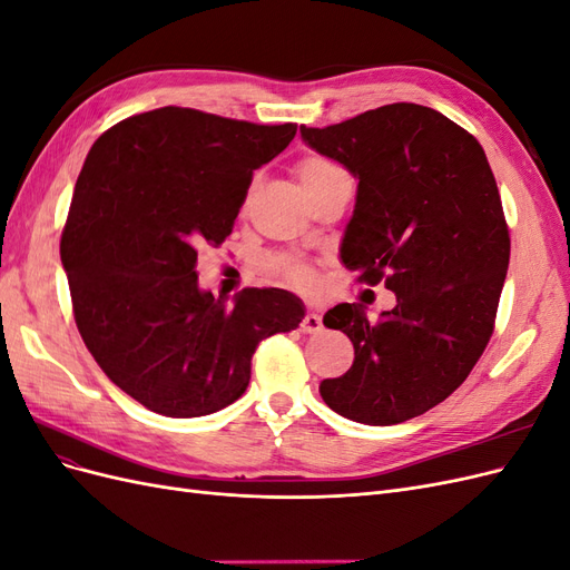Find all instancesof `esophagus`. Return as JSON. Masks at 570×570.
Here are the masks:
<instances>
[{
  "label": "esophagus",
  "mask_w": 570,
  "mask_h": 570,
  "mask_svg": "<svg viewBox=\"0 0 570 570\" xmlns=\"http://www.w3.org/2000/svg\"><path fill=\"white\" fill-rule=\"evenodd\" d=\"M323 327V318L316 312H306V316L302 318V333H318Z\"/></svg>",
  "instance_id": "esophagus-1"
}]
</instances>
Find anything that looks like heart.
Segmentation results:
<instances>
[{
    "label": "heart",
    "mask_w": 570,
    "mask_h": 570,
    "mask_svg": "<svg viewBox=\"0 0 570 570\" xmlns=\"http://www.w3.org/2000/svg\"><path fill=\"white\" fill-rule=\"evenodd\" d=\"M337 170L340 168L333 161H327L323 157H308L297 166V176H299V183H302L304 193H306V189L316 187L321 180L337 174ZM283 271L289 278V283H295L297 287H312L314 285V271L308 268L304 262H299V258H285Z\"/></svg>",
    "instance_id": "b5f03b06"
}]
</instances>
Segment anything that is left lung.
Instances as JSON below:
<instances>
[{"label": "left lung", "instance_id": "1", "mask_svg": "<svg viewBox=\"0 0 570 570\" xmlns=\"http://www.w3.org/2000/svg\"><path fill=\"white\" fill-rule=\"evenodd\" d=\"M299 135L358 180L342 264L396 297L377 321L361 304L323 316L352 340L354 364L318 392L356 423L416 419L469 377L492 335L511 243L485 151L454 120L409 101Z\"/></svg>", "mask_w": 570, "mask_h": 570}]
</instances>
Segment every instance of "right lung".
<instances>
[{
	"mask_svg": "<svg viewBox=\"0 0 570 570\" xmlns=\"http://www.w3.org/2000/svg\"><path fill=\"white\" fill-rule=\"evenodd\" d=\"M297 126L195 109L137 114L92 145L61 235L76 325L99 368L135 402L197 419L245 394L256 344L299 327L287 289L233 304L202 289L197 252L233 233L252 176Z\"/></svg>",
	"mask_w": 570,
	"mask_h": 570,
	"instance_id": "1",
	"label": "right lung"
}]
</instances>
